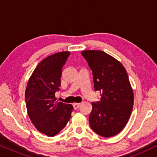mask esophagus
<instances>
[{
    "label": "esophagus",
    "instance_id": "34e87169",
    "mask_svg": "<svg viewBox=\"0 0 157 157\" xmlns=\"http://www.w3.org/2000/svg\"><path fill=\"white\" fill-rule=\"evenodd\" d=\"M80 103H75L73 104V107H74V109H75V110L77 109V108H79V106H80Z\"/></svg>",
    "mask_w": 157,
    "mask_h": 157
}]
</instances>
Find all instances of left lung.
Instances as JSON below:
<instances>
[{
    "label": "left lung",
    "instance_id": "8db88e82",
    "mask_svg": "<svg viewBox=\"0 0 157 157\" xmlns=\"http://www.w3.org/2000/svg\"><path fill=\"white\" fill-rule=\"evenodd\" d=\"M81 54L93 72L95 90L101 96L100 101L92 103L90 126L101 136H113L123 130L133 110L134 98L128 74L121 62L103 51Z\"/></svg>",
    "mask_w": 157,
    "mask_h": 157
}]
</instances>
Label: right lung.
<instances>
[{
  "mask_svg": "<svg viewBox=\"0 0 157 157\" xmlns=\"http://www.w3.org/2000/svg\"><path fill=\"white\" fill-rule=\"evenodd\" d=\"M70 54L61 52L44 59L27 83L25 100L28 116L37 130L47 136H54L65 127L73 110L71 104L55 102L62 67Z\"/></svg>",
  "mask_w": 157,
  "mask_h": 157,
  "instance_id": "1",
  "label": "right lung"
}]
</instances>
